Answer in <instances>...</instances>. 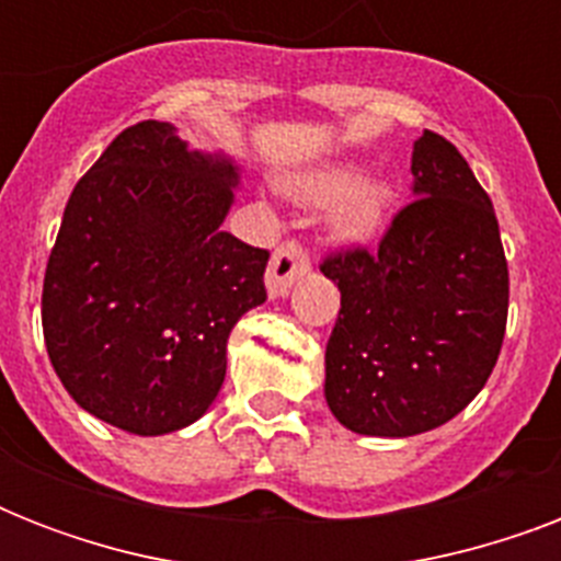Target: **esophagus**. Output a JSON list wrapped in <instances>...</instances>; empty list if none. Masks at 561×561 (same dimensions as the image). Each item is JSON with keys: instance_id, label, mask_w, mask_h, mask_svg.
Returning a JSON list of instances; mask_svg holds the SVG:
<instances>
[{"instance_id": "obj_1", "label": "esophagus", "mask_w": 561, "mask_h": 561, "mask_svg": "<svg viewBox=\"0 0 561 561\" xmlns=\"http://www.w3.org/2000/svg\"><path fill=\"white\" fill-rule=\"evenodd\" d=\"M311 271V259L297 241H285V244L276 247V253L271 259V267H267V290L271 297H285L290 290V285L306 276Z\"/></svg>"}]
</instances>
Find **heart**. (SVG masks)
<instances>
[{
    "instance_id": "1",
    "label": "heart",
    "mask_w": 561,
    "mask_h": 561,
    "mask_svg": "<svg viewBox=\"0 0 561 561\" xmlns=\"http://www.w3.org/2000/svg\"><path fill=\"white\" fill-rule=\"evenodd\" d=\"M294 192L314 206L341 203L334 211V229L337 236L355 241L378 232L390 206V192L381 183H364V169L350 162L308 171L294 183Z\"/></svg>"
}]
</instances>
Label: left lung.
<instances>
[{"label":"left lung","instance_id":"left-lung-1","mask_svg":"<svg viewBox=\"0 0 561 561\" xmlns=\"http://www.w3.org/2000/svg\"><path fill=\"white\" fill-rule=\"evenodd\" d=\"M413 201L378 250L325 255L341 288L325 401L355 434L413 436L469 404L495 369L510 271L489 194L445 136L413 145Z\"/></svg>","mask_w":561,"mask_h":561}]
</instances>
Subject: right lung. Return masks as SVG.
Segmentation results:
<instances>
[{"label":"right lung","mask_w":561,"mask_h":561,"mask_svg":"<svg viewBox=\"0 0 561 561\" xmlns=\"http://www.w3.org/2000/svg\"><path fill=\"white\" fill-rule=\"evenodd\" d=\"M238 169L169 122L107 145L69 194L43 279V337L66 392L127 434L209 410L232 325L267 299L271 253L220 232Z\"/></svg>","instance_id":"1"}]
</instances>
